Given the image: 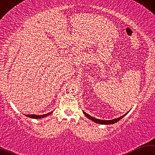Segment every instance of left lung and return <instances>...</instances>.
Here are the masks:
<instances>
[{"instance_id": "left-lung-1", "label": "left lung", "mask_w": 155, "mask_h": 155, "mask_svg": "<svg viewBox=\"0 0 155 155\" xmlns=\"http://www.w3.org/2000/svg\"><path fill=\"white\" fill-rule=\"evenodd\" d=\"M128 112H127V114L122 115L121 117H117V118H115V119H113L111 120H100V119H97L95 118V117H94L92 116H91L90 115L87 114V113H85V111H83V114L85 115V116L89 118L90 120H91V121L94 122L95 123H97V124H115V123H116L117 122H118L120 119H122L126 115L128 114Z\"/></svg>"}]
</instances>
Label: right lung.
Returning <instances> with one entry per match:
<instances>
[{"label": "right lung", "instance_id": "1", "mask_svg": "<svg viewBox=\"0 0 155 155\" xmlns=\"http://www.w3.org/2000/svg\"><path fill=\"white\" fill-rule=\"evenodd\" d=\"M52 111L48 113V114H44V115H25L26 116H27L28 117H30V118H33V119H41V118H43V117H46V116H48L49 115H51L52 114Z\"/></svg>", "mask_w": 155, "mask_h": 155}]
</instances>
